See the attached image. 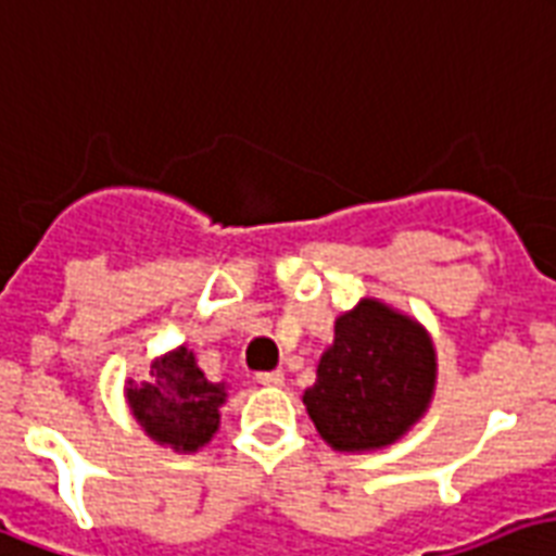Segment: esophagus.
Instances as JSON below:
<instances>
[{
	"label": "esophagus",
	"mask_w": 556,
	"mask_h": 556,
	"mask_svg": "<svg viewBox=\"0 0 556 556\" xmlns=\"http://www.w3.org/2000/svg\"><path fill=\"white\" fill-rule=\"evenodd\" d=\"M257 383L263 387H283V372L275 369V372H257Z\"/></svg>",
	"instance_id": "esophagus-1"
}]
</instances>
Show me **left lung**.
<instances>
[{"label":"left lung","instance_id":"8db88e82","mask_svg":"<svg viewBox=\"0 0 556 556\" xmlns=\"http://www.w3.org/2000/svg\"><path fill=\"white\" fill-rule=\"evenodd\" d=\"M437 390V349L425 325L378 299L337 316L302 402L333 452H381L428 413Z\"/></svg>","mask_w":556,"mask_h":556}]
</instances>
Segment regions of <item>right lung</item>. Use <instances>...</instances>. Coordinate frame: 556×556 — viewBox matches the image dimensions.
Segmentation results:
<instances>
[{"mask_svg": "<svg viewBox=\"0 0 556 556\" xmlns=\"http://www.w3.org/2000/svg\"><path fill=\"white\" fill-rule=\"evenodd\" d=\"M225 399V381H207L187 345L161 354L149 381H125V402L146 437L178 454H193L211 442Z\"/></svg>", "mask_w": 556, "mask_h": 556, "instance_id": "1", "label": "right lung"}]
</instances>
